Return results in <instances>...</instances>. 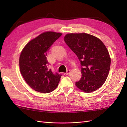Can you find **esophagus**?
<instances>
[{
	"mask_svg": "<svg viewBox=\"0 0 127 127\" xmlns=\"http://www.w3.org/2000/svg\"><path fill=\"white\" fill-rule=\"evenodd\" d=\"M70 70H66V72L64 73V75H68L70 73Z\"/></svg>",
	"mask_w": 127,
	"mask_h": 127,
	"instance_id": "1",
	"label": "esophagus"
}]
</instances>
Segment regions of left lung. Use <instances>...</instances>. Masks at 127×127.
Returning <instances> with one entry per match:
<instances>
[{
  "mask_svg": "<svg viewBox=\"0 0 127 127\" xmlns=\"http://www.w3.org/2000/svg\"><path fill=\"white\" fill-rule=\"evenodd\" d=\"M64 41L76 54L81 63L82 77L75 85L86 93L101 87L110 69L111 58L100 40L86 33L68 34Z\"/></svg>",
  "mask_w": 127,
  "mask_h": 127,
  "instance_id": "obj_1",
  "label": "left lung"
}]
</instances>
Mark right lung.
<instances>
[{
	"instance_id": "add662e5",
	"label": "right lung",
	"mask_w": 127,
	"mask_h": 127,
	"mask_svg": "<svg viewBox=\"0 0 127 127\" xmlns=\"http://www.w3.org/2000/svg\"><path fill=\"white\" fill-rule=\"evenodd\" d=\"M62 34L47 32L29 41L20 57L21 73L27 83L35 91L48 93L57 87L62 74L48 69L47 52Z\"/></svg>"
}]
</instances>
